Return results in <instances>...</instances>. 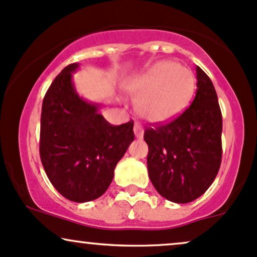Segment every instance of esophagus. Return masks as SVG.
Listing matches in <instances>:
<instances>
[{"label": "esophagus", "mask_w": 257, "mask_h": 257, "mask_svg": "<svg viewBox=\"0 0 257 257\" xmlns=\"http://www.w3.org/2000/svg\"><path fill=\"white\" fill-rule=\"evenodd\" d=\"M135 136L137 138H143V135H144V130L142 127L141 125H138V123H135Z\"/></svg>", "instance_id": "1"}]
</instances>
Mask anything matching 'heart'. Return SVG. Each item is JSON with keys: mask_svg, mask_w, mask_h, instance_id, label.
<instances>
[{"mask_svg": "<svg viewBox=\"0 0 257 257\" xmlns=\"http://www.w3.org/2000/svg\"><path fill=\"white\" fill-rule=\"evenodd\" d=\"M196 89V77L174 61H160L132 81L138 115L154 123H164L186 109Z\"/></svg>", "mask_w": 257, "mask_h": 257, "instance_id": "1", "label": "heart"}]
</instances>
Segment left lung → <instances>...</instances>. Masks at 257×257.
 Returning <instances> with one entry per match:
<instances>
[{"label":"left lung","instance_id":"8db88e82","mask_svg":"<svg viewBox=\"0 0 257 257\" xmlns=\"http://www.w3.org/2000/svg\"><path fill=\"white\" fill-rule=\"evenodd\" d=\"M196 96L179 116L144 131L154 188L174 203L195 201L212 185L221 165L222 115L210 78L196 66Z\"/></svg>","mask_w":257,"mask_h":257}]
</instances>
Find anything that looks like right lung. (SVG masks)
<instances>
[{
    "label": "right lung",
    "instance_id": "right-lung-1",
    "mask_svg": "<svg viewBox=\"0 0 257 257\" xmlns=\"http://www.w3.org/2000/svg\"><path fill=\"white\" fill-rule=\"evenodd\" d=\"M72 63L45 93L41 114L39 155L45 173L69 201L89 202L107 191L117 162L135 140L134 121L115 126L75 91Z\"/></svg>",
    "mask_w": 257,
    "mask_h": 257
}]
</instances>
